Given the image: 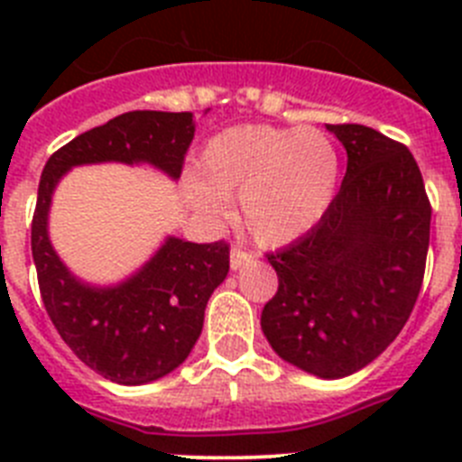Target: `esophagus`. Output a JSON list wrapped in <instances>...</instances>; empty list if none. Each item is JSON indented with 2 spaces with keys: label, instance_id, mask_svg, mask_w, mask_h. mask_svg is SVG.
<instances>
[{
  "label": "esophagus",
  "instance_id": "obj_1",
  "mask_svg": "<svg viewBox=\"0 0 462 462\" xmlns=\"http://www.w3.org/2000/svg\"><path fill=\"white\" fill-rule=\"evenodd\" d=\"M252 261H254V252L245 250V247H240V245H234V250H231V268H234V271L247 266V263H252Z\"/></svg>",
  "mask_w": 462,
  "mask_h": 462
}]
</instances>
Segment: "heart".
<instances>
[{"label": "heart", "mask_w": 462, "mask_h": 462, "mask_svg": "<svg viewBox=\"0 0 462 462\" xmlns=\"http://www.w3.org/2000/svg\"><path fill=\"white\" fill-rule=\"evenodd\" d=\"M337 178L336 143L319 129L247 125L206 143L189 196L206 215H222L226 199L240 196L243 222L252 238L284 245L324 217Z\"/></svg>", "instance_id": "b5f03b06"}]
</instances>
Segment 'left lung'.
Instances as JSON below:
<instances>
[{
  "label": "left lung",
  "instance_id": "left-lung-1",
  "mask_svg": "<svg viewBox=\"0 0 462 462\" xmlns=\"http://www.w3.org/2000/svg\"><path fill=\"white\" fill-rule=\"evenodd\" d=\"M346 173L324 217L266 259L275 296L261 328L277 356L324 379L373 363L410 319L426 273L430 201L407 145L363 125H328Z\"/></svg>",
  "mask_w": 462,
  "mask_h": 462
}]
</instances>
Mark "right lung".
Listing matches in <instances>:
<instances>
[{
  "instance_id": "obj_1",
  "label": "right lung",
  "mask_w": 462,
  "mask_h": 462,
  "mask_svg": "<svg viewBox=\"0 0 462 462\" xmlns=\"http://www.w3.org/2000/svg\"><path fill=\"white\" fill-rule=\"evenodd\" d=\"M194 138L191 113L132 110L80 134L51 154L32 219L39 291L57 333L80 361L116 383H148L189 356L208 298L228 273V243L169 238L141 273L113 289H92L64 268L46 222L57 180L71 166L148 162L180 178Z\"/></svg>"
}]
</instances>
